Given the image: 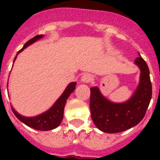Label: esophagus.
<instances>
[{"instance_id": "obj_1", "label": "esophagus", "mask_w": 160, "mask_h": 160, "mask_svg": "<svg viewBox=\"0 0 160 160\" xmlns=\"http://www.w3.org/2000/svg\"><path fill=\"white\" fill-rule=\"evenodd\" d=\"M92 80V75L90 73H85L83 76L81 77V81L84 83H88Z\"/></svg>"}]
</instances>
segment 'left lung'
<instances>
[{
	"label": "left lung",
	"mask_w": 160,
	"mask_h": 160,
	"mask_svg": "<svg viewBox=\"0 0 160 160\" xmlns=\"http://www.w3.org/2000/svg\"><path fill=\"white\" fill-rule=\"evenodd\" d=\"M135 64L141 68L139 87L130 99L115 104L106 99L98 87L91 88V118L96 127L105 133H120L137 125L144 118L152 98V83L149 68L139 56Z\"/></svg>",
	"instance_id": "8db88e82"
}]
</instances>
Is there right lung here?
<instances>
[{
	"label": "right lung",
	"mask_w": 160,
	"mask_h": 160,
	"mask_svg": "<svg viewBox=\"0 0 160 160\" xmlns=\"http://www.w3.org/2000/svg\"><path fill=\"white\" fill-rule=\"evenodd\" d=\"M42 35H37L34 38H32V39H30L29 41L25 43V45L22 49L18 51L17 55L19 54L20 51H22L23 49L26 48L27 46L30 45L31 43L36 42L37 40H38L39 38H42ZM15 56L14 60L16 59ZM13 60V62H14ZM75 86H76V82H72L70 83L65 91L63 92V93L62 94V96L57 99L55 104L53 105L52 107L49 109V111H46L44 113H42V115L37 116L34 118H25L23 116L20 115L14 111V109L12 108V111L13 112V114L15 115L16 118L19 119L22 122L26 124L27 126L32 128L34 129L37 130H51L53 128H56V127H58L61 123V122L62 121L63 118V112H64V106L66 104V101L68 99V98L69 97V95L73 92L74 89H75Z\"/></svg>",
	"instance_id": "obj_1"
}]
</instances>
